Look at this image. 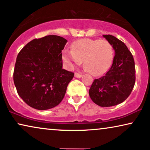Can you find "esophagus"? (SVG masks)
Returning <instances> with one entry per match:
<instances>
[{"instance_id": "esophagus-1", "label": "esophagus", "mask_w": 150, "mask_h": 150, "mask_svg": "<svg viewBox=\"0 0 150 150\" xmlns=\"http://www.w3.org/2000/svg\"><path fill=\"white\" fill-rule=\"evenodd\" d=\"M74 76H75L76 78H78V79H80V78H81V77H82V75H81V74H80L75 73Z\"/></svg>"}]
</instances>
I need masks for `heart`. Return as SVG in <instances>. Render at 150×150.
Wrapping results in <instances>:
<instances>
[{"instance_id":"heart-1","label":"heart","mask_w":150,"mask_h":150,"mask_svg":"<svg viewBox=\"0 0 150 150\" xmlns=\"http://www.w3.org/2000/svg\"><path fill=\"white\" fill-rule=\"evenodd\" d=\"M63 60L69 67L83 65L92 75H102L111 66L114 58L112 44L106 40L85 38L76 40L71 44V50L65 49Z\"/></svg>"}]
</instances>
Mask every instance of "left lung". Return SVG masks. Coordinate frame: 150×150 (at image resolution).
<instances>
[{
  "mask_svg": "<svg viewBox=\"0 0 150 150\" xmlns=\"http://www.w3.org/2000/svg\"><path fill=\"white\" fill-rule=\"evenodd\" d=\"M103 37L113 47V61L105 75L94 80L89 93L94 103L108 107L122 103L130 96L135 83V65L132 55L124 42L111 35Z\"/></svg>",
  "mask_w": 150,
  "mask_h": 150,
  "instance_id": "1",
  "label": "left lung"
}]
</instances>
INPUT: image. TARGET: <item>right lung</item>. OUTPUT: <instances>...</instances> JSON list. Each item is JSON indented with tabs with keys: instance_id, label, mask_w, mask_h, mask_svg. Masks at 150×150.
I'll return each mask as SVG.
<instances>
[{
	"instance_id": "obj_1",
	"label": "right lung",
	"mask_w": 150,
	"mask_h": 150,
	"mask_svg": "<svg viewBox=\"0 0 150 150\" xmlns=\"http://www.w3.org/2000/svg\"><path fill=\"white\" fill-rule=\"evenodd\" d=\"M67 40L47 35L28 42L18 54L13 82L20 97L30 107L48 110L64 98L74 73L63 69L62 52Z\"/></svg>"
}]
</instances>
